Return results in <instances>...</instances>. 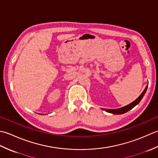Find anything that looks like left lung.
I'll return each instance as SVG.
<instances>
[{
	"mask_svg": "<svg viewBox=\"0 0 158 158\" xmlns=\"http://www.w3.org/2000/svg\"><path fill=\"white\" fill-rule=\"evenodd\" d=\"M147 87H148V85L146 86L145 89H144V91L142 92L141 94H140L138 98H137L135 101L132 102V103L129 104V105H127L125 106L122 107V108H119V109H102V110H105V111L110 113H113V114H115V115H120V114H123V113H125L126 112L128 111V110H131L132 108H134L136 105H138V104L140 102V100L143 98V97L145 95V94L147 91Z\"/></svg>",
	"mask_w": 158,
	"mask_h": 158,
	"instance_id": "obj_1",
	"label": "left lung"
}]
</instances>
